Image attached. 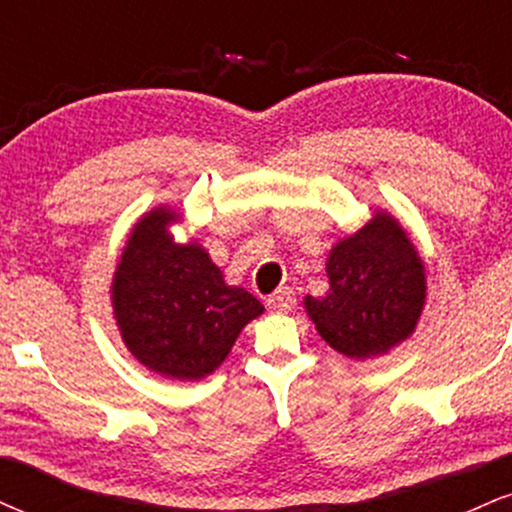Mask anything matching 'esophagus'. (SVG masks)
<instances>
[{"instance_id": "obj_1", "label": "esophagus", "mask_w": 512, "mask_h": 512, "mask_svg": "<svg viewBox=\"0 0 512 512\" xmlns=\"http://www.w3.org/2000/svg\"><path fill=\"white\" fill-rule=\"evenodd\" d=\"M267 305L272 313H289V310L296 305V293L289 286H281V289H276L272 296L267 298Z\"/></svg>"}]
</instances>
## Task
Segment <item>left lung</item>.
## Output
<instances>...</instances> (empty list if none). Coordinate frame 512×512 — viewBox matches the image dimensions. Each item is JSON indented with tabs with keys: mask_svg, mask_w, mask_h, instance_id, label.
Listing matches in <instances>:
<instances>
[{
	"mask_svg": "<svg viewBox=\"0 0 512 512\" xmlns=\"http://www.w3.org/2000/svg\"><path fill=\"white\" fill-rule=\"evenodd\" d=\"M330 291L305 296L320 337L349 358L383 356L416 330L426 303V269L407 231L375 211L327 255Z\"/></svg>",
	"mask_w": 512,
	"mask_h": 512,
	"instance_id": "obj_1",
	"label": "left lung"
}]
</instances>
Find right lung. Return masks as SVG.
Returning a JSON list of instances; mask_svg holds the SVG:
<instances>
[{"label": "right lung", "instance_id": "obj_1", "mask_svg": "<svg viewBox=\"0 0 512 512\" xmlns=\"http://www.w3.org/2000/svg\"><path fill=\"white\" fill-rule=\"evenodd\" d=\"M178 221L180 211L156 207L134 223L110 293L122 342L142 366L199 380L226 361L264 305L228 286L197 240L175 243L170 226Z\"/></svg>", "mask_w": 512, "mask_h": 512}]
</instances>
